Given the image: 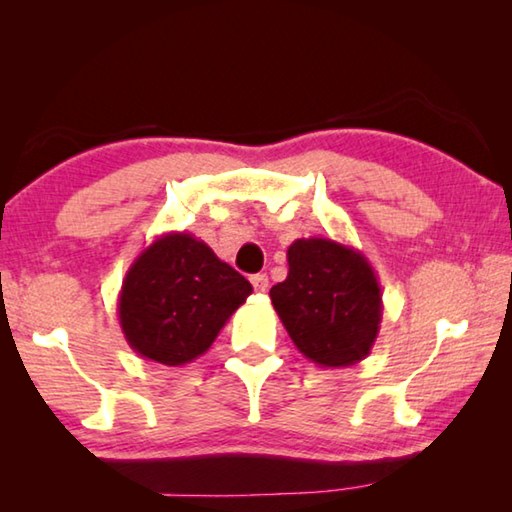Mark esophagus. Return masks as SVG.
I'll use <instances>...</instances> for the list:
<instances>
[{"instance_id": "obj_1", "label": "esophagus", "mask_w": 512, "mask_h": 512, "mask_svg": "<svg viewBox=\"0 0 512 512\" xmlns=\"http://www.w3.org/2000/svg\"><path fill=\"white\" fill-rule=\"evenodd\" d=\"M250 282H253V287H255V291H266L268 289V275L266 273H257V275H253L250 277Z\"/></svg>"}]
</instances>
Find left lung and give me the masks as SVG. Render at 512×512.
Here are the masks:
<instances>
[{
  "label": "left lung",
  "instance_id": "obj_1",
  "mask_svg": "<svg viewBox=\"0 0 512 512\" xmlns=\"http://www.w3.org/2000/svg\"><path fill=\"white\" fill-rule=\"evenodd\" d=\"M289 275L271 289L273 307L296 348L320 368H348L377 341L384 302L361 250L334 239H296Z\"/></svg>",
  "mask_w": 512,
  "mask_h": 512
}]
</instances>
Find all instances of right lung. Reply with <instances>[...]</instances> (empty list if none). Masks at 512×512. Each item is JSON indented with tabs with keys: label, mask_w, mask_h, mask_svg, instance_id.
I'll return each mask as SVG.
<instances>
[{
	"label": "right lung",
	"mask_w": 512,
	"mask_h": 512,
	"mask_svg": "<svg viewBox=\"0 0 512 512\" xmlns=\"http://www.w3.org/2000/svg\"><path fill=\"white\" fill-rule=\"evenodd\" d=\"M253 287L205 241L167 232L146 246L121 282L119 325L131 348L164 366H185L214 343Z\"/></svg>",
	"instance_id": "add662e5"
}]
</instances>
